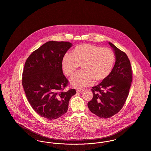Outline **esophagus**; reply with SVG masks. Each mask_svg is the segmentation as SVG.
Here are the masks:
<instances>
[{
    "instance_id": "34e87169",
    "label": "esophagus",
    "mask_w": 151,
    "mask_h": 151,
    "mask_svg": "<svg viewBox=\"0 0 151 151\" xmlns=\"http://www.w3.org/2000/svg\"><path fill=\"white\" fill-rule=\"evenodd\" d=\"M84 90V89H83V88H76V91H77L78 93H82Z\"/></svg>"
}]
</instances>
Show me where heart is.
<instances>
[{
    "label": "heart",
    "mask_w": 151,
    "mask_h": 151,
    "mask_svg": "<svg viewBox=\"0 0 151 151\" xmlns=\"http://www.w3.org/2000/svg\"><path fill=\"white\" fill-rule=\"evenodd\" d=\"M116 61L114 52L109 48L91 44L76 46L71 54L64 55L61 68L67 77H71L81 65L82 69L71 79V84L76 87L99 83L105 80L111 73Z\"/></svg>",
    "instance_id": "b5f03b06"
}]
</instances>
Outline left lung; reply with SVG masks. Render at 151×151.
Returning <instances> with one entry per match:
<instances>
[{
	"label": "left lung",
	"instance_id": "8db88e82",
	"mask_svg": "<svg viewBox=\"0 0 151 151\" xmlns=\"http://www.w3.org/2000/svg\"><path fill=\"white\" fill-rule=\"evenodd\" d=\"M115 51L116 62L110 75L92 87L93 97L87 104L90 111L101 118H109L123 108L132 82V68L126 54L109 42Z\"/></svg>",
	"mask_w": 151,
	"mask_h": 151
}]
</instances>
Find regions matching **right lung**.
Wrapping results in <instances>:
<instances>
[{"label":"right lung","instance_id":"obj_1","mask_svg":"<svg viewBox=\"0 0 151 151\" xmlns=\"http://www.w3.org/2000/svg\"><path fill=\"white\" fill-rule=\"evenodd\" d=\"M72 46L69 42L49 41L33 51L27 59L22 84L34 111L48 120L61 117L67 112L69 100L76 94L63 74L61 60Z\"/></svg>","mask_w":151,"mask_h":151}]
</instances>
